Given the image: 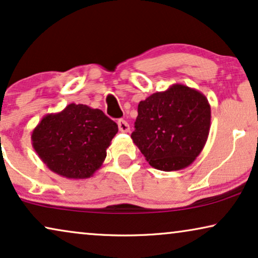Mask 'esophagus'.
<instances>
[{
    "mask_svg": "<svg viewBox=\"0 0 258 258\" xmlns=\"http://www.w3.org/2000/svg\"><path fill=\"white\" fill-rule=\"evenodd\" d=\"M118 127H119L120 132H122V133L130 132V125H128V122L126 121V120L120 119L118 121Z\"/></svg>",
    "mask_w": 258,
    "mask_h": 258,
    "instance_id": "esophagus-1",
    "label": "esophagus"
}]
</instances>
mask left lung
I'll list each match as a JSON object with an SVG mask.
<instances>
[{"label": "left lung", "instance_id": "left-lung-1", "mask_svg": "<svg viewBox=\"0 0 258 258\" xmlns=\"http://www.w3.org/2000/svg\"><path fill=\"white\" fill-rule=\"evenodd\" d=\"M210 126L207 97L174 84L139 102L131 138L151 166L169 172L194 163L207 144Z\"/></svg>", "mask_w": 258, "mask_h": 258}]
</instances>
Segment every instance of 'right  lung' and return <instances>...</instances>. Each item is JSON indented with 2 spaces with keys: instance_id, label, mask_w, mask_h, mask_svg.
<instances>
[{
  "instance_id": "obj_1",
  "label": "right lung",
  "mask_w": 258,
  "mask_h": 258,
  "mask_svg": "<svg viewBox=\"0 0 258 258\" xmlns=\"http://www.w3.org/2000/svg\"><path fill=\"white\" fill-rule=\"evenodd\" d=\"M118 125L101 109L70 104L48 113L33 130L34 150L54 173L86 179L101 167Z\"/></svg>"
}]
</instances>
